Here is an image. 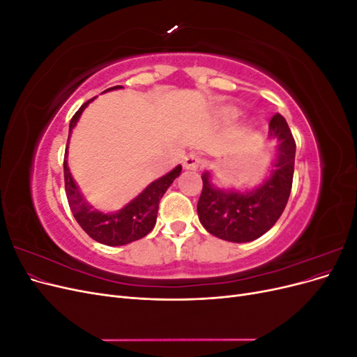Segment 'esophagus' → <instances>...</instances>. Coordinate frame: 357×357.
I'll use <instances>...</instances> for the list:
<instances>
[{
    "mask_svg": "<svg viewBox=\"0 0 357 357\" xmlns=\"http://www.w3.org/2000/svg\"><path fill=\"white\" fill-rule=\"evenodd\" d=\"M199 165H201V158L197 153H190L185 159H183V167H185V169L193 171V169H197Z\"/></svg>",
    "mask_w": 357,
    "mask_h": 357,
    "instance_id": "1",
    "label": "esophagus"
}]
</instances>
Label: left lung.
<instances>
[{
    "instance_id": "obj_1",
    "label": "left lung",
    "mask_w": 357,
    "mask_h": 357,
    "mask_svg": "<svg viewBox=\"0 0 357 357\" xmlns=\"http://www.w3.org/2000/svg\"><path fill=\"white\" fill-rule=\"evenodd\" d=\"M268 138L274 139L275 159L269 176L253 189H222L210 171L202 172L198 218L211 235L231 243H250L273 228L284 211L294 180L296 144L286 119L274 114Z\"/></svg>"
}]
</instances>
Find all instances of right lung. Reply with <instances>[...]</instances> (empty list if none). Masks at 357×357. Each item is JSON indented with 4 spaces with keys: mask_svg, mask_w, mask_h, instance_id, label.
Here are the masks:
<instances>
[{
    "mask_svg": "<svg viewBox=\"0 0 357 357\" xmlns=\"http://www.w3.org/2000/svg\"><path fill=\"white\" fill-rule=\"evenodd\" d=\"M122 89V86H114L107 91ZM105 91V92H107ZM95 98L84 102L79 112L75 113L70 122L68 131V143L66 150V159H63V177H66V190L70 208L73 211L74 219L82 226V229L88 234L91 238L105 245H125L132 241L143 238L150 231L155 228L159 201L164 197L167 189L172 185L181 172V165L172 168L165 176L153 180L147 185L138 195L129 201L121 210L113 213H104L93 208L92 205L86 201L77 183L73 178L68 168V144L74 126L77 125L82 113L84 112Z\"/></svg>",
    "mask_w": 357,
    "mask_h": 357,
    "instance_id": "obj_1",
    "label": "right lung"
}]
</instances>
